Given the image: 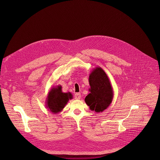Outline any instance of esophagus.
Instances as JSON below:
<instances>
[{
	"instance_id": "1",
	"label": "esophagus",
	"mask_w": 160,
	"mask_h": 160,
	"mask_svg": "<svg viewBox=\"0 0 160 160\" xmlns=\"http://www.w3.org/2000/svg\"><path fill=\"white\" fill-rule=\"evenodd\" d=\"M74 98L76 100H79L81 98V93H76L74 95Z\"/></svg>"
}]
</instances>
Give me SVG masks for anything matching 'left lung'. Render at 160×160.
Returning <instances> with one entry per match:
<instances>
[{"mask_svg": "<svg viewBox=\"0 0 160 160\" xmlns=\"http://www.w3.org/2000/svg\"><path fill=\"white\" fill-rule=\"evenodd\" d=\"M90 93L86 97L85 102L92 111L102 112L112 103L113 98V90L110 79L100 67L92 71L89 78Z\"/></svg>", "mask_w": 160, "mask_h": 160, "instance_id": "obj_1", "label": "left lung"}]
</instances>
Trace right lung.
<instances>
[{"label": "right lung", "mask_w": 160, "mask_h": 160, "mask_svg": "<svg viewBox=\"0 0 160 160\" xmlns=\"http://www.w3.org/2000/svg\"><path fill=\"white\" fill-rule=\"evenodd\" d=\"M62 86H53L48 92L46 98V107L53 113L61 112L67 104L69 100L72 98L69 92L65 93L62 90Z\"/></svg>", "instance_id": "right-lung-1"}]
</instances>
